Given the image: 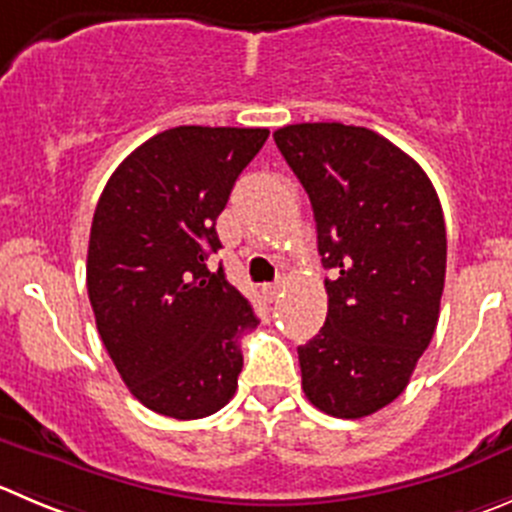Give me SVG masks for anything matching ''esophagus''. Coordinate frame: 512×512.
<instances>
[{"mask_svg": "<svg viewBox=\"0 0 512 512\" xmlns=\"http://www.w3.org/2000/svg\"><path fill=\"white\" fill-rule=\"evenodd\" d=\"M264 294H266V299H269V301L279 299V294H281V281H276V284H266V286H264Z\"/></svg>", "mask_w": 512, "mask_h": 512, "instance_id": "obj_1", "label": "esophagus"}]
</instances>
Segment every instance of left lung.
I'll return each mask as SVG.
<instances>
[{
    "instance_id": "left-lung-1",
    "label": "left lung",
    "mask_w": 512,
    "mask_h": 512,
    "mask_svg": "<svg viewBox=\"0 0 512 512\" xmlns=\"http://www.w3.org/2000/svg\"><path fill=\"white\" fill-rule=\"evenodd\" d=\"M309 193L329 309L299 347L301 387L321 412L374 415L405 392L435 334L447 238L425 170L374 130L299 123L274 133Z\"/></svg>"
}]
</instances>
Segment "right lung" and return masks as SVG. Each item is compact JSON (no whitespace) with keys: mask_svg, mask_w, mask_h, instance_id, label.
Here are the masks:
<instances>
[{"mask_svg":"<svg viewBox=\"0 0 512 512\" xmlns=\"http://www.w3.org/2000/svg\"><path fill=\"white\" fill-rule=\"evenodd\" d=\"M266 128L180 125L118 165L97 201L87 294L107 354L135 399L175 420L228 405L243 367L251 304L208 269L216 221Z\"/></svg>","mask_w":512,"mask_h":512,"instance_id":"right-lung-1","label":"right lung"}]
</instances>
